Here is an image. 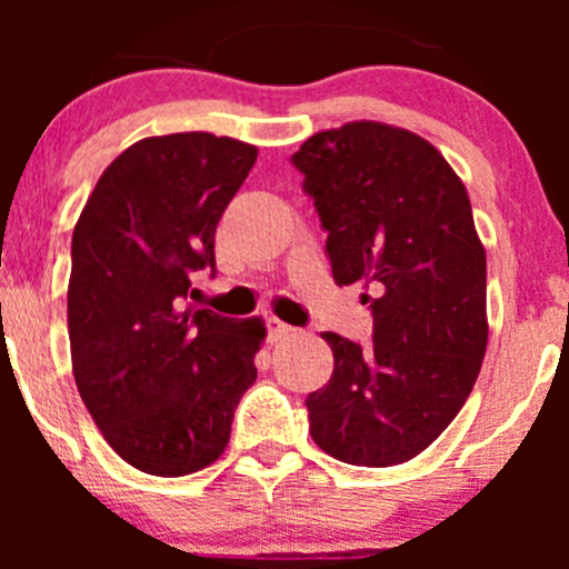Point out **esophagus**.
Segmentation results:
<instances>
[{"label":"esophagus","mask_w":569,"mask_h":569,"mask_svg":"<svg viewBox=\"0 0 569 569\" xmlns=\"http://www.w3.org/2000/svg\"><path fill=\"white\" fill-rule=\"evenodd\" d=\"M264 329H267V342H280V339L289 337L291 331H293L289 323H283V321H280V318H276V316L264 318Z\"/></svg>","instance_id":"34e87169"}]
</instances>
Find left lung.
Listing matches in <instances>:
<instances>
[{
  "label": "left lung",
  "mask_w": 569,
  "mask_h": 569,
  "mask_svg": "<svg viewBox=\"0 0 569 569\" xmlns=\"http://www.w3.org/2000/svg\"><path fill=\"white\" fill-rule=\"evenodd\" d=\"M321 217L331 276L367 280L371 342L335 331L331 380L305 398L310 436L350 466L388 468L455 420L487 350V257L466 187L409 130L348 122L291 154Z\"/></svg>",
  "instance_id": "1"
}]
</instances>
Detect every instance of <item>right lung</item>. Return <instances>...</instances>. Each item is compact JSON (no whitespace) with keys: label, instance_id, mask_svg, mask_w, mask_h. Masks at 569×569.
I'll list each match as a JSON object with an SVG mask.
<instances>
[{"label":"right lung","instance_id":"right-lung-1","mask_svg":"<svg viewBox=\"0 0 569 569\" xmlns=\"http://www.w3.org/2000/svg\"><path fill=\"white\" fill-rule=\"evenodd\" d=\"M257 147L213 133L141 139L103 171L71 234L69 339L80 396L122 460L152 476L211 466L257 380L259 318L192 307L213 234Z\"/></svg>","mask_w":569,"mask_h":569}]
</instances>
